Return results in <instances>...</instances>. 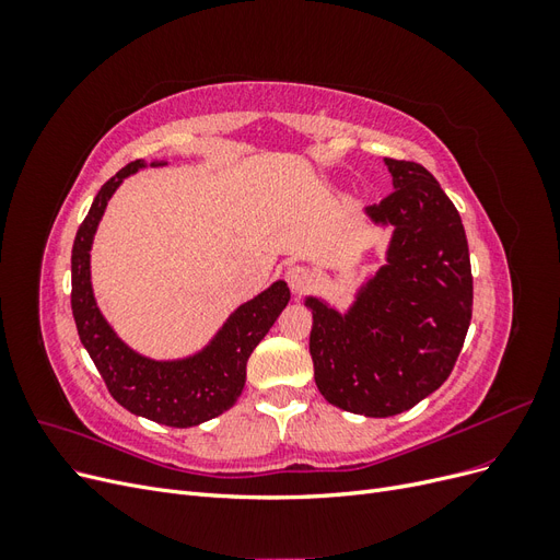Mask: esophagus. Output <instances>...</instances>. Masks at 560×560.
Masks as SVG:
<instances>
[{"instance_id": "34e87169", "label": "esophagus", "mask_w": 560, "mask_h": 560, "mask_svg": "<svg viewBox=\"0 0 560 560\" xmlns=\"http://www.w3.org/2000/svg\"><path fill=\"white\" fill-rule=\"evenodd\" d=\"M284 280H287V284H290L292 292H303L313 282V273H311V268L296 264V266H290L284 270Z\"/></svg>"}]
</instances>
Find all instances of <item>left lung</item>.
Returning a JSON list of instances; mask_svg holds the SVG:
<instances>
[{"instance_id":"obj_1","label":"left lung","mask_w":560,"mask_h":560,"mask_svg":"<svg viewBox=\"0 0 560 560\" xmlns=\"http://www.w3.org/2000/svg\"><path fill=\"white\" fill-rule=\"evenodd\" d=\"M395 191L366 212L395 224L387 266L348 315L317 299L315 383L338 409L369 418L409 411L448 378L471 319V266L463 219L413 161L385 159Z\"/></svg>"}]
</instances>
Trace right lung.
I'll return each mask as SVG.
<instances>
[{
  "label": "right lung",
  "mask_w": 560,
  "mask_h": 560,
  "mask_svg": "<svg viewBox=\"0 0 560 560\" xmlns=\"http://www.w3.org/2000/svg\"><path fill=\"white\" fill-rule=\"evenodd\" d=\"M142 165V161H132L107 179L77 231L72 247V315L83 348L89 350L109 395L124 409L167 428H191L229 411L241 397L249 354L287 306L290 290L284 282H276L257 299L247 301L229 317L212 346L191 360L151 362L118 341L95 306L89 252L116 186Z\"/></svg>",
  "instance_id": "right-lung-1"
}]
</instances>
